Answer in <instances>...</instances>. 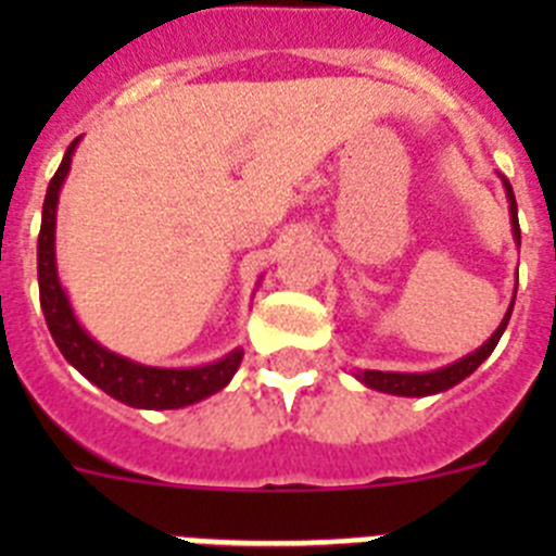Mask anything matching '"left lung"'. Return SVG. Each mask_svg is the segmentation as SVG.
<instances>
[{"label":"left lung","instance_id":"obj_1","mask_svg":"<svg viewBox=\"0 0 556 556\" xmlns=\"http://www.w3.org/2000/svg\"><path fill=\"white\" fill-rule=\"evenodd\" d=\"M501 184H504V191H507V200H509V223H513V239H515V244L520 248L518 203H515L513 186H509V180L504 178V175H501ZM513 306H515V298H513V303H509V308H507V314H504L501 326L493 331V337H490L481 348H476L473 353H468V356H462L459 362H454V365H445V367H440V370H431V372L358 370L356 378L365 387H370V390L387 392V395H401V397H424V395H437V392L451 390V387H456L459 381H465V378H468L470 372H473L476 367H479L481 362H484V358H488L490 353L495 351L501 333L507 331V323H509V314H513Z\"/></svg>","mask_w":556,"mask_h":556}]
</instances>
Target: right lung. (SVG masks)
Here are the masks:
<instances>
[{"label": "right lung", "instance_id": "right-lung-1", "mask_svg": "<svg viewBox=\"0 0 556 556\" xmlns=\"http://www.w3.org/2000/svg\"><path fill=\"white\" fill-rule=\"evenodd\" d=\"M77 144L80 139L68 144L55 178L49 180L41 211V233H38V292H41L47 328L55 339V345L61 348L63 358L77 372H83L91 384L132 409H184V406L198 404L203 397L225 390L242 365V348L200 367H150L102 348L75 317V308L68 303L66 289L58 278L55 223L61 186L72 169V155H75Z\"/></svg>", "mask_w": 556, "mask_h": 556}]
</instances>
